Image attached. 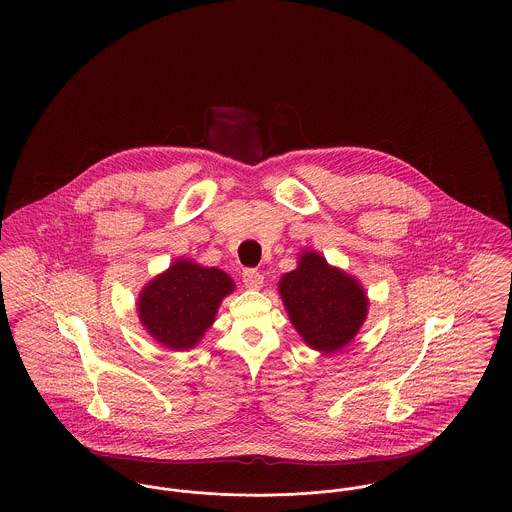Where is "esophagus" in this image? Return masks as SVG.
Listing matches in <instances>:
<instances>
[{"label": "esophagus", "mask_w": 512, "mask_h": 512, "mask_svg": "<svg viewBox=\"0 0 512 512\" xmlns=\"http://www.w3.org/2000/svg\"><path fill=\"white\" fill-rule=\"evenodd\" d=\"M242 282H244V286H246L248 290H258V288H262V284H264V276H262L258 270L248 268V270L242 272Z\"/></svg>", "instance_id": "1"}]
</instances>
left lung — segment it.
Here are the masks:
<instances>
[{
  "instance_id": "8db88e82",
  "label": "left lung",
  "mask_w": 512,
  "mask_h": 512,
  "mask_svg": "<svg viewBox=\"0 0 512 512\" xmlns=\"http://www.w3.org/2000/svg\"><path fill=\"white\" fill-rule=\"evenodd\" d=\"M280 293L297 333L325 355L345 347L365 321L363 288L317 252L299 258V266L282 278Z\"/></svg>"
}]
</instances>
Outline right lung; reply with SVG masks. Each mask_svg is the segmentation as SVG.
Segmentation results:
<instances>
[{"mask_svg":"<svg viewBox=\"0 0 512 512\" xmlns=\"http://www.w3.org/2000/svg\"><path fill=\"white\" fill-rule=\"evenodd\" d=\"M232 290L234 284L222 270L177 260L140 295V319L163 347L185 351L199 343L215 321L222 297Z\"/></svg>","mask_w":512,"mask_h":512,"instance_id":"right-lung-1","label":"right lung"}]
</instances>
